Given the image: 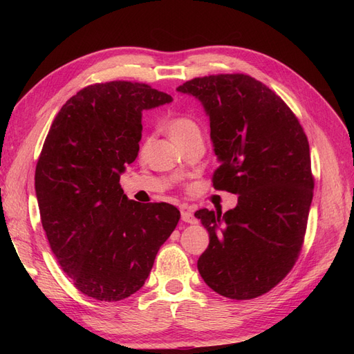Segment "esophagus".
<instances>
[{"mask_svg": "<svg viewBox=\"0 0 354 354\" xmlns=\"http://www.w3.org/2000/svg\"><path fill=\"white\" fill-rule=\"evenodd\" d=\"M181 220H183L185 223H189V224H196L198 223V218L194 216V212L189 211V209L181 211Z\"/></svg>", "mask_w": 354, "mask_h": 354, "instance_id": "1", "label": "esophagus"}]
</instances>
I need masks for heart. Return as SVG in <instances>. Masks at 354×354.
Segmentation results:
<instances>
[{"mask_svg": "<svg viewBox=\"0 0 354 354\" xmlns=\"http://www.w3.org/2000/svg\"><path fill=\"white\" fill-rule=\"evenodd\" d=\"M165 131L173 142H181L192 134L199 133V127L187 116H174L165 122Z\"/></svg>", "mask_w": 354, "mask_h": 354, "instance_id": "b5f03b06", "label": "heart"}]
</instances>
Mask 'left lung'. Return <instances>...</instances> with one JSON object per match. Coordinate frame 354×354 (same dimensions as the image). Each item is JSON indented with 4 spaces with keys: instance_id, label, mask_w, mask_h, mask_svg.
I'll list each match as a JSON object with an SVG mask.
<instances>
[{
    "instance_id": "8db88e82",
    "label": "left lung",
    "mask_w": 354,
    "mask_h": 354,
    "mask_svg": "<svg viewBox=\"0 0 354 354\" xmlns=\"http://www.w3.org/2000/svg\"><path fill=\"white\" fill-rule=\"evenodd\" d=\"M177 91L194 95L209 120L214 187L239 195L223 214L195 212L209 234L199 274L223 297H260L301 250L315 187L307 137L279 95L248 75H209Z\"/></svg>"
}]
</instances>
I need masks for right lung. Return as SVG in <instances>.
<instances>
[{"label": "right lung", "mask_w": 354, "mask_h": 354, "mask_svg": "<svg viewBox=\"0 0 354 354\" xmlns=\"http://www.w3.org/2000/svg\"><path fill=\"white\" fill-rule=\"evenodd\" d=\"M171 102L146 84L88 85L62 106L42 146V227L63 272L100 301H121L145 285L180 220L174 205L136 202L120 186L140 149L143 112Z\"/></svg>", "instance_id": "right-lung-1"}]
</instances>
